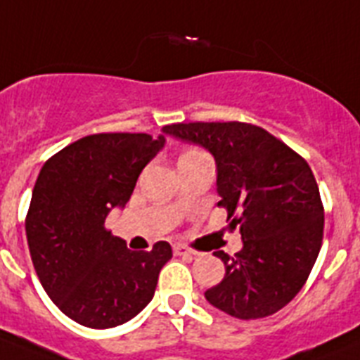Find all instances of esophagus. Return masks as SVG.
Masks as SVG:
<instances>
[{"instance_id": "34e87169", "label": "esophagus", "mask_w": 360, "mask_h": 360, "mask_svg": "<svg viewBox=\"0 0 360 360\" xmlns=\"http://www.w3.org/2000/svg\"><path fill=\"white\" fill-rule=\"evenodd\" d=\"M174 255L175 256H195L198 252L192 249H188V247H185V245H174Z\"/></svg>"}]
</instances>
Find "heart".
Masks as SVG:
<instances>
[{
    "instance_id": "heart-1",
    "label": "heart",
    "mask_w": 360,
    "mask_h": 360,
    "mask_svg": "<svg viewBox=\"0 0 360 360\" xmlns=\"http://www.w3.org/2000/svg\"><path fill=\"white\" fill-rule=\"evenodd\" d=\"M188 153H192V152H188Z\"/></svg>"
}]
</instances>
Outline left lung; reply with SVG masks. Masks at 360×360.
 Here are the masks:
<instances>
[{"label": "left lung", "instance_id": "left-lung-1", "mask_svg": "<svg viewBox=\"0 0 360 360\" xmlns=\"http://www.w3.org/2000/svg\"><path fill=\"white\" fill-rule=\"evenodd\" d=\"M162 134L212 153L217 205L226 208L229 226L243 241L232 258L214 252L225 278L205 298L241 320L288 306L306 283L324 234V208L309 165L252 124H172Z\"/></svg>", "mask_w": 360, "mask_h": 360}]
</instances>
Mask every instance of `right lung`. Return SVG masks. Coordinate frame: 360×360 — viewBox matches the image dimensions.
<instances>
[{
	"label": "right lung",
	"mask_w": 360,
	"mask_h": 360,
	"mask_svg": "<svg viewBox=\"0 0 360 360\" xmlns=\"http://www.w3.org/2000/svg\"><path fill=\"white\" fill-rule=\"evenodd\" d=\"M165 143L162 135H87L51 157L36 179L25 219L36 274L63 315L86 328H115L137 316L172 258L166 241L135 252L104 226Z\"/></svg>",
	"instance_id": "right-lung-1"
}]
</instances>
